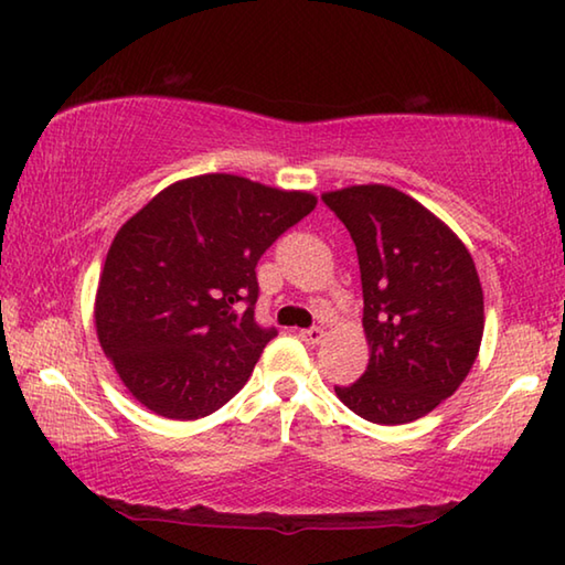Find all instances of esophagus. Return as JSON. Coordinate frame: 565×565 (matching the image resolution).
<instances>
[{
    "mask_svg": "<svg viewBox=\"0 0 565 565\" xmlns=\"http://www.w3.org/2000/svg\"><path fill=\"white\" fill-rule=\"evenodd\" d=\"M324 338V330L322 328H308V330H300V340L308 342V344H320Z\"/></svg>",
    "mask_w": 565,
    "mask_h": 565,
    "instance_id": "1",
    "label": "esophagus"
}]
</instances>
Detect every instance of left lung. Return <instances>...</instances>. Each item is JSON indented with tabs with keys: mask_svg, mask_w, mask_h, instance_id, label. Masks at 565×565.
Returning a JSON list of instances; mask_svg holds the SVG:
<instances>
[{
	"mask_svg": "<svg viewBox=\"0 0 565 565\" xmlns=\"http://www.w3.org/2000/svg\"><path fill=\"white\" fill-rule=\"evenodd\" d=\"M358 247L370 364L338 397L362 419L407 424L451 397L479 354L483 292L467 247L392 185L322 195Z\"/></svg>",
	"mask_w": 565,
	"mask_h": 565,
	"instance_id": "obj_1",
	"label": "left lung"
}]
</instances>
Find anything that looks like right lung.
Segmentation results:
<instances>
[{
    "instance_id": "right-lung-1",
    "label": "right lung",
    "mask_w": 565,
    "mask_h": 565,
    "mask_svg": "<svg viewBox=\"0 0 565 565\" xmlns=\"http://www.w3.org/2000/svg\"><path fill=\"white\" fill-rule=\"evenodd\" d=\"M318 198L231 173L168 185L126 221L96 292V334L146 409L201 419L231 402L277 330L255 320L263 253Z\"/></svg>"
}]
</instances>
